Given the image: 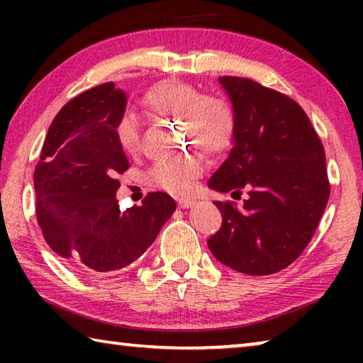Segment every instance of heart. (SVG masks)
<instances>
[{"label":"heart","mask_w":363,"mask_h":363,"mask_svg":"<svg viewBox=\"0 0 363 363\" xmlns=\"http://www.w3.org/2000/svg\"><path fill=\"white\" fill-rule=\"evenodd\" d=\"M201 145L208 147V149H211V150H216V152L225 150V147H227V138H223V139H218V138L205 139L203 143H201ZM181 181H182V179H181Z\"/></svg>","instance_id":"1"}]
</instances>
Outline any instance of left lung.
<instances>
[{
  "label": "left lung",
  "mask_w": 363,
  "mask_h": 363,
  "mask_svg": "<svg viewBox=\"0 0 363 363\" xmlns=\"http://www.w3.org/2000/svg\"><path fill=\"white\" fill-rule=\"evenodd\" d=\"M128 104L113 83L88 89L60 108L49 126L33 184L36 218L49 247L96 272L130 266L173 216L167 194L134 199L120 210L115 174L130 168L118 126Z\"/></svg>",
  "instance_id": "1"
}]
</instances>
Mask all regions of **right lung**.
I'll list each match as a JSON object with an SVG mask.
<instances>
[{
  "label": "right lung",
  "mask_w": 363,
  "mask_h": 363,
  "mask_svg": "<svg viewBox=\"0 0 363 363\" xmlns=\"http://www.w3.org/2000/svg\"><path fill=\"white\" fill-rule=\"evenodd\" d=\"M218 82L232 104V150L208 187L245 194L220 206L223 225L208 248L242 274H275L303 253L327 206L323 145L290 97L247 78Z\"/></svg>",
  "instance_id": "add662e5"
}]
</instances>
